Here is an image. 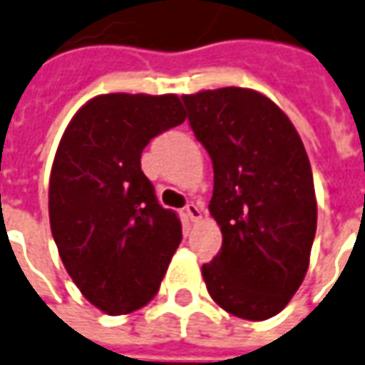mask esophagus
Listing matches in <instances>:
<instances>
[{
	"mask_svg": "<svg viewBox=\"0 0 365 365\" xmlns=\"http://www.w3.org/2000/svg\"><path fill=\"white\" fill-rule=\"evenodd\" d=\"M185 215H187L191 222H197V220H201V217H203V210L199 209L195 203H190L185 207Z\"/></svg>",
	"mask_w": 365,
	"mask_h": 365,
	"instance_id": "34e87169",
	"label": "esophagus"
}]
</instances>
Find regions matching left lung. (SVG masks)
I'll return each instance as SVG.
<instances>
[{"instance_id":"1","label":"left lung","mask_w":365,"mask_h":365,"mask_svg":"<svg viewBox=\"0 0 365 365\" xmlns=\"http://www.w3.org/2000/svg\"><path fill=\"white\" fill-rule=\"evenodd\" d=\"M215 172L209 210L222 232L203 265L210 298L236 317L263 321L306 277L317 228L312 166L292 121L251 88L182 96Z\"/></svg>"}]
</instances>
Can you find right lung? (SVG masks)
I'll return each mask as SVG.
<instances>
[{
	"mask_svg": "<svg viewBox=\"0 0 365 365\" xmlns=\"http://www.w3.org/2000/svg\"><path fill=\"white\" fill-rule=\"evenodd\" d=\"M185 120L175 94H100L75 114L50 175V226L73 282L108 315L147 306L182 242L141 170L153 137Z\"/></svg>",
	"mask_w": 365,
	"mask_h": 365,
	"instance_id": "right-lung-1",
	"label": "right lung"
}]
</instances>
